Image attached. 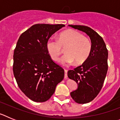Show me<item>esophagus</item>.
<instances>
[{"label": "esophagus", "mask_w": 120, "mask_h": 120, "mask_svg": "<svg viewBox=\"0 0 120 120\" xmlns=\"http://www.w3.org/2000/svg\"><path fill=\"white\" fill-rule=\"evenodd\" d=\"M64 77L67 79V70L66 69H64Z\"/></svg>", "instance_id": "esophagus-1"}]
</instances>
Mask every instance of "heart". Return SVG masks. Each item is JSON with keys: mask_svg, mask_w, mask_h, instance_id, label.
Listing matches in <instances>:
<instances>
[{"mask_svg": "<svg viewBox=\"0 0 120 120\" xmlns=\"http://www.w3.org/2000/svg\"><path fill=\"white\" fill-rule=\"evenodd\" d=\"M47 50L52 59L57 61L62 53V48H65L64 56L59 60L64 65L72 64L76 62L80 65L84 63L91 52L92 44L87 37L79 32L72 29L61 33L58 40L50 38L46 44Z\"/></svg>", "mask_w": 120, "mask_h": 120, "instance_id": "obj_1", "label": "heart"}]
</instances>
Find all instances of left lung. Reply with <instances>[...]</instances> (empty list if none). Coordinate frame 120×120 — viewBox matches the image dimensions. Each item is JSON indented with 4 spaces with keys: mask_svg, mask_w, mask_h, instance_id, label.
I'll list each match as a JSON object with an SVG mask.
<instances>
[{
    "mask_svg": "<svg viewBox=\"0 0 120 120\" xmlns=\"http://www.w3.org/2000/svg\"><path fill=\"white\" fill-rule=\"evenodd\" d=\"M68 26L86 33L91 42V52L87 60L67 73L68 77L77 83V88L70 93L71 97L77 103H87L98 95L103 86L108 71V50L102 38L91 28Z\"/></svg>",
    "mask_w": 120,
    "mask_h": 120,
    "instance_id": "left-lung-1",
    "label": "left lung"
}]
</instances>
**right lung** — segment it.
Returning a JSON list of instances; mask_svg holds the SVG:
<instances>
[{"mask_svg": "<svg viewBox=\"0 0 120 120\" xmlns=\"http://www.w3.org/2000/svg\"><path fill=\"white\" fill-rule=\"evenodd\" d=\"M64 24H36L23 32L14 52L13 72L18 86L29 98L44 102L54 94L64 77V70L55 64L46 44Z\"/></svg>", "mask_w": 120, "mask_h": 120, "instance_id": "add662e5", "label": "right lung"}]
</instances>
